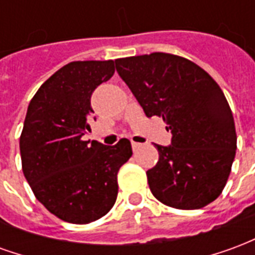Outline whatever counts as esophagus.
<instances>
[{"instance_id":"obj_1","label":"esophagus","mask_w":255,"mask_h":255,"mask_svg":"<svg viewBox=\"0 0 255 255\" xmlns=\"http://www.w3.org/2000/svg\"><path fill=\"white\" fill-rule=\"evenodd\" d=\"M131 144H132L133 151H136V150H138L139 147L142 146V143H139V142H135V140H132V142H131Z\"/></svg>"}]
</instances>
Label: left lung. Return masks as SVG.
<instances>
[{"mask_svg": "<svg viewBox=\"0 0 255 255\" xmlns=\"http://www.w3.org/2000/svg\"><path fill=\"white\" fill-rule=\"evenodd\" d=\"M116 69L146 116H160L169 146L155 144L158 162L146 172L160 202L201 209L224 190L236 153L234 116L224 93L202 68L169 53L117 58Z\"/></svg>", "mask_w": 255, "mask_h": 255, "instance_id": "left-lung-1", "label": "left lung"}]
</instances>
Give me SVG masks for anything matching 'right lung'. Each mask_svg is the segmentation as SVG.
<instances>
[{
    "label": "right lung",
    "mask_w": 255,
    "mask_h": 255,
    "mask_svg": "<svg viewBox=\"0 0 255 255\" xmlns=\"http://www.w3.org/2000/svg\"><path fill=\"white\" fill-rule=\"evenodd\" d=\"M115 61H73L53 73L32 97L20 135L21 166L36 199L58 219L89 224L116 202L117 172L131 142L82 140L94 113L91 94L113 76Z\"/></svg>",
    "instance_id": "add662e5"
}]
</instances>
